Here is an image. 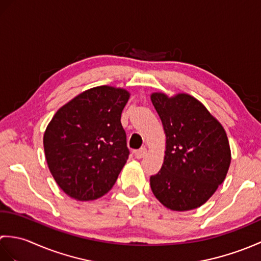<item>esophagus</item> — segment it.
Listing matches in <instances>:
<instances>
[{
	"label": "esophagus",
	"mask_w": 261,
	"mask_h": 261,
	"mask_svg": "<svg viewBox=\"0 0 261 261\" xmlns=\"http://www.w3.org/2000/svg\"><path fill=\"white\" fill-rule=\"evenodd\" d=\"M146 153H147V149L146 148H140L139 150L135 151V156L138 159H141V158H143V157L146 156Z\"/></svg>",
	"instance_id": "1"
}]
</instances>
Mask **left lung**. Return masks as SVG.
<instances>
[{
  "instance_id": "1",
  "label": "left lung",
  "mask_w": 261,
  "mask_h": 261,
  "mask_svg": "<svg viewBox=\"0 0 261 261\" xmlns=\"http://www.w3.org/2000/svg\"><path fill=\"white\" fill-rule=\"evenodd\" d=\"M166 134L164 164L150 177L153 195L167 208L190 211L203 205L225 179L231 150L223 126L188 94L152 93Z\"/></svg>"
}]
</instances>
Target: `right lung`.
I'll return each instance as SVG.
<instances>
[{
    "label": "right lung",
    "mask_w": 261,
    "mask_h": 261,
    "mask_svg": "<svg viewBox=\"0 0 261 261\" xmlns=\"http://www.w3.org/2000/svg\"><path fill=\"white\" fill-rule=\"evenodd\" d=\"M130 93L97 86L60 108L43 135L49 170L58 186L79 201H92L115 184L129 158L121 124Z\"/></svg>",
    "instance_id": "1"
}]
</instances>
